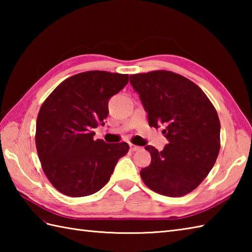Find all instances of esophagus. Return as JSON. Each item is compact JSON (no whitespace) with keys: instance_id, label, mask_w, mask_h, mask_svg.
<instances>
[{"instance_id":"1","label":"esophagus","mask_w":252,"mask_h":252,"mask_svg":"<svg viewBox=\"0 0 252 252\" xmlns=\"http://www.w3.org/2000/svg\"><path fill=\"white\" fill-rule=\"evenodd\" d=\"M138 149H141L140 146L137 145H134V144H130V151L133 153V152H137Z\"/></svg>"}]
</instances>
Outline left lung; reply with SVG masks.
Returning <instances> with one entry per match:
<instances>
[{
	"instance_id": "8db88e82",
	"label": "left lung",
	"mask_w": 252,
	"mask_h": 252,
	"mask_svg": "<svg viewBox=\"0 0 252 252\" xmlns=\"http://www.w3.org/2000/svg\"><path fill=\"white\" fill-rule=\"evenodd\" d=\"M151 126H164L163 151L145 147L152 162L141 170L144 183L160 195L181 197L207 178L220 152V120L215 106L189 79L168 70L131 74Z\"/></svg>"
}]
</instances>
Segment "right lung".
Here are the masks:
<instances>
[{
	"mask_svg": "<svg viewBox=\"0 0 252 252\" xmlns=\"http://www.w3.org/2000/svg\"><path fill=\"white\" fill-rule=\"evenodd\" d=\"M127 82L129 74L81 72L63 80L42 104L36 118V152L47 180L62 194H95L129 152L126 142L93 140V129L105 125L109 98Z\"/></svg>",
	"mask_w": 252,
	"mask_h": 252,
	"instance_id": "right-lung-1",
	"label": "right lung"
}]
</instances>
